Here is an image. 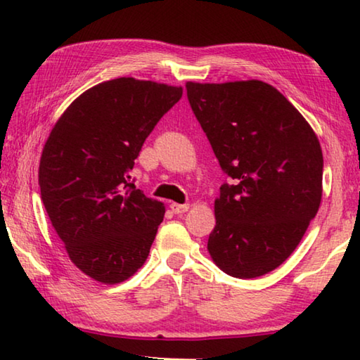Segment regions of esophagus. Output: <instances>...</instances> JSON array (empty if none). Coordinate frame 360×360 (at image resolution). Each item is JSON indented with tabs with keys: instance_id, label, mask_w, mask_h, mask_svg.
<instances>
[{
	"instance_id": "esophagus-1",
	"label": "esophagus",
	"mask_w": 360,
	"mask_h": 360,
	"mask_svg": "<svg viewBox=\"0 0 360 360\" xmlns=\"http://www.w3.org/2000/svg\"><path fill=\"white\" fill-rule=\"evenodd\" d=\"M169 208L174 212V214H182V212H186L188 210V205H179V203H172L169 205Z\"/></svg>"
}]
</instances>
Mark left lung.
Segmentation results:
<instances>
[{
    "instance_id": "1",
    "label": "left lung",
    "mask_w": 360,
    "mask_h": 360,
    "mask_svg": "<svg viewBox=\"0 0 360 360\" xmlns=\"http://www.w3.org/2000/svg\"><path fill=\"white\" fill-rule=\"evenodd\" d=\"M187 98L222 172L208 251L224 273L266 275L294 252L322 197L318 136L262 81L187 82Z\"/></svg>"
}]
</instances>
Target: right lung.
I'll list each match as a JSON object with an SVG mask.
<instances>
[{
  "label": "right lung",
  "mask_w": 360,
  "mask_h": 360,
  "mask_svg": "<svg viewBox=\"0 0 360 360\" xmlns=\"http://www.w3.org/2000/svg\"><path fill=\"white\" fill-rule=\"evenodd\" d=\"M181 96V87L112 79L72 101L47 138L41 200L72 264L96 281H125L148 259L165 206L136 188L130 172Z\"/></svg>",
  "instance_id": "add662e5"
}]
</instances>
